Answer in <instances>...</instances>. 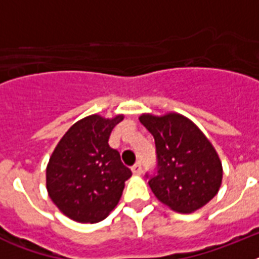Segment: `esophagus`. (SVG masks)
Returning a JSON list of instances; mask_svg holds the SVG:
<instances>
[{"label":"esophagus","mask_w":259,"mask_h":259,"mask_svg":"<svg viewBox=\"0 0 259 259\" xmlns=\"http://www.w3.org/2000/svg\"><path fill=\"white\" fill-rule=\"evenodd\" d=\"M132 172L134 173V175H141L142 173V166H141V162H136L133 166H132Z\"/></svg>","instance_id":"1"}]
</instances>
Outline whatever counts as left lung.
<instances>
[{"mask_svg": "<svg viewBox=\"0 0 259 259\" xmlns=\"http://www.w3.org/2000/svg\"><path fill=\"white\" fill-rule=\"evenodd\" d=\"M140 122L153 136L157 173L146 177L154 196L170 209L189 213L218 193L223 169L217 150L201 130L184 115L142 114Z\"/></svg>", "mask_w": 259, "mask_h": 259, "instance_id": "1", "label": "left lung"}]
</instances>
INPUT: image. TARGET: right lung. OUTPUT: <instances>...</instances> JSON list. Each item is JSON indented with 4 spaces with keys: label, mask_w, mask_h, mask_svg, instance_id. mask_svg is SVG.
<instances>
[{
    "label": "right lung",
    "mask_w": 259,
    "mask_h": 259,
    "mask_svg": "<svg viewBox=\"0 0 259 259\" xmlns=\"http://www.w3.org/2000/svg\"><path fill=\"white\" fill-rule=\"evenodd\" d=\"M123 119L94 114L71 126L47 165V191L66 217L98 223L115 208L132 170L110 148L114 126Z\"/></svg>",
    "instance_id": "right-lung-1"
}]
</instances>
